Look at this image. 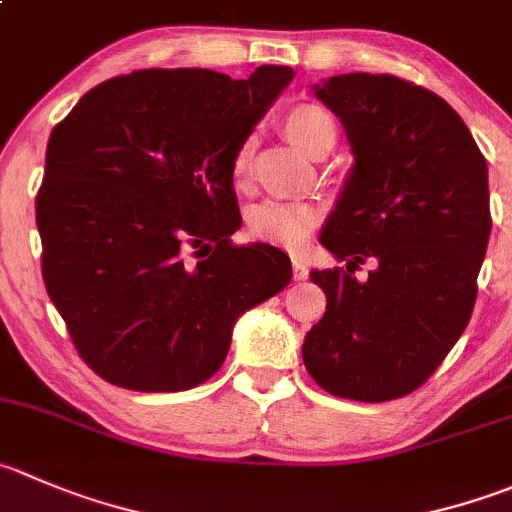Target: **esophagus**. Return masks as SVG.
Listing matches in <instances>:
<instances>
[{"label": "esophagus", "instance_id": "obj_1", "mask_svg": "<svg viewBox=\"0 0 512 512\" xmlns=\"http://www.w3.org/2000/svg\"><path fill=\"white\" fill-rule=\"evenodd\" d=\"M307 275H310V267L302 260H292V277L295 280H307Z\"/></svg>", "mask_w": 512, "mask_h": 512}]
</instances>
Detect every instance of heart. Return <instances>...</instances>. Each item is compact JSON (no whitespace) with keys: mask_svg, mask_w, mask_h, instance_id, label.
<instances>
[{"mask_svg":"<svg viewBox=\"0 0 512 512\" xmlns=\"http://www.w3.org/2000/svg\"><path fill=\"white\" fill-rule=\"evenodd\" d=\"M285 135L310 157H325L337 142V124L320 104H297L282 119ZM252 140H245L232 155L230 177L242 187L250 177ZM322 222V207L317 202L265 200L247 212V232L267 245L300 250L315 227Z\"/></svg>","mask_w":512,"mask_h":512,"instance_id":"1","label":"heart"}]
</instances>
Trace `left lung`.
I'll return each instance as SVG.
<instances>
[{
	"instance_id": "1",
	"label": "left lung",
	"mask_w": 512,
	"mask_h": 512,
	"mask_svg": "<svg viewBox=\"0 0 512 512\" xmlns=\"http://www.w3.org/2000/svg\"><path fill=\"white\" fill-rule=\"evenodd\" d=\"M315 94L340 117L355 167L320 242L347 270H312L327 297L302 360L335 398L418 390L468 327L490 240L488 165L460 114L393 74H340ZM372 259L365 281L352 278Z\"/></svg>"
}]
</instances>
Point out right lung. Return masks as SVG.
<instances>
[{"instance_id":"right-lung-1","label":"right lung","mask_w":512,"mask_h":512,"mask_svg":"<svg viewBox=\"0 0 512 512\" xmlns=\"http://www.w3.org/2000/svg\"><path fill=\"white\" fill-rule=\"evenodd\" d=\"M292 79L140 69L89 89L49 135L42 277L79 357L137 393H180L225 362L237 317L290 285V257L235 245L230 165Z\"/></svg>"}]
</instances>
